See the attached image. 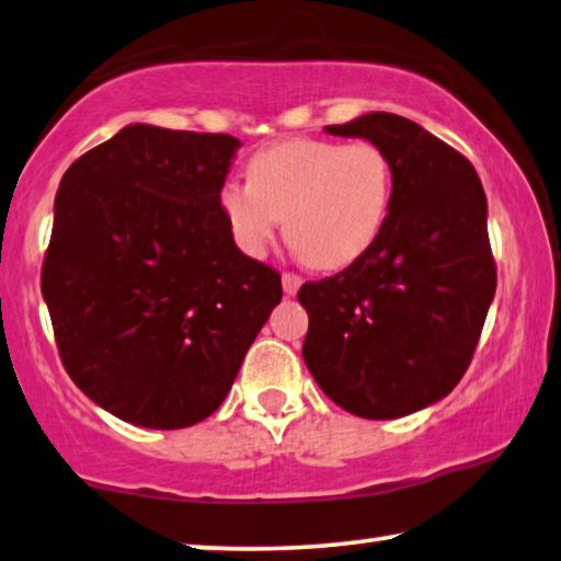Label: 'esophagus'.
Wrapping results in <instances>:
<instances>
[{"label":"esophagus","instance_id":"esophagus-1","mask_svg":"<svg viewBox=\"0 0 561 561\" xmlns=\"http://www.w3.org/2000/svg\"><path fill=\"white\" fill-rule=\"evenodd\" d=\"M282 287H284V297H295L299 287H302V277L299 274H282Z\"/></svg>","mask_w":561,"mask_h":561}]
</instances>
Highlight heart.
<instances>
[{
    "label": "heart",
    "mask_w": 561,
    "mask_h": 561,
    "mask_svg": "<svg viewBox=\"0 0 561 561\" xmlns=\"http://www.w3.org/2000/svg\"><path fill=\"white\" fill-rule=\"evenodd\" d=\"M249 183H227L219 204L231 237L262 256L284 219V233L309 266L345 270L386 229L392 204V163L386 150L357 140L291 138L249 161Z\"/></svg>",
    "instance_id": "obj_1"
}]
</instances>
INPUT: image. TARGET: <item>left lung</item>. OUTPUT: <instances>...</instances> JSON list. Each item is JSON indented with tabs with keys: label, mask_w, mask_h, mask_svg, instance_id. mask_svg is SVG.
Instances as JSON below:
<instances>
[{
	"label": "left lung",
	"mask_w": 561,
	"mask_h": 561,
	"mask_svg": "<svg viewBox=\"0 0 561 561\" xmlns=\"http://www.w3.org/2000/svg\"><path fill=\"white\" fill-rule=\"evenodd\" d=\"M324 130L380 146L396 181L378 241L347 270L299 289L305 365L353 415L423 411L463 378L494 302L486 194L458 150L403 115L367 113Z\"/></svg>",
	"instance_id": "obj_1"
}]
</instances>
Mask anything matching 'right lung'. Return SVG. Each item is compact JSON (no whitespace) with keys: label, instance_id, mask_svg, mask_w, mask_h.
<instances>
[{"label":"right lung","instance_id":"right-lung-1","mask_svg":"<svg viewBox=\"0 0 561 561\" xmlns=\"http://www.w3.org/2000/svg\"><path fill=\"white\" fill-rule=\"evenodd\" d=\"M239 140L133 123L65 171L42 297L62 365L125 423L175 431L224 403L282 302L219 196Z\"/></svg>","mask_w":561,"mask_h":561}]
</instances>
